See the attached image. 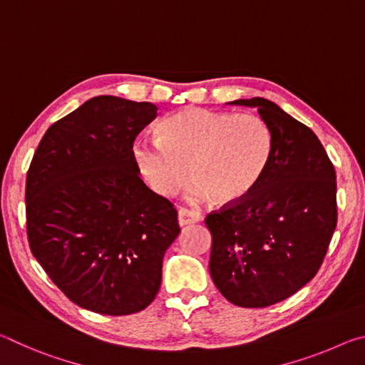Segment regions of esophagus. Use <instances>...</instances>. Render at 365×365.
Returning <instances> with one entry per match:
<instances>
[{
	"label": "esophagus",
	"mask_w": 365,
	"mask_h": 365,
	"mask_svg": "<svg viewBox=\"0 0 365 365\" xmlns=\"http://www.w3.org/2000/svg\"><path fill=\"white\" fill-rule=\"evenodd\" d=\"M200 220H201L200 212L191 211V209H187V207L178 209V224H180V227L196 224V222H200Z\"/></svg>",
	"instance_id": "esophagus-1"
}]
</instances>
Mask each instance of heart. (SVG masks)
<instances>
[{"instance_id": "1", "label": "heart", "mask_w": 365, "mask_h": 365, "mask_svg": "<svg viewBox=\"0 0 365 365\" xmlns=\"http://www.w3.org/2000/svg\"><path fill=\"white\" fill-rule=\"evenodd\" d=\"M272 146L270 128L256 114L187 108L163 122L159 138H140L133 151L159 195H175L191 172L188 200L235 202L261 182Z\"/></svg>"}]
</instances>
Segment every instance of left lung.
I'll list each match as a JSON object with an SVG mask.
<instances>
[{
    "label": "left lung",
    "instance_id": "1",
    "mask_svg": "<svg viewBox=\"0 0 365 365\" xmlns=\"http://www.w3.org/2000/svg\"><path fill=\"white\" fill-rule=\"evenodd\" d=\"M228 104L257 108L272 133L261 182L243 200L207 214L211 272L240 307H267L314 279L336 227V174L311 128L264 98Z\"/></svg>",
    "mask_w": 365,
    "mask_h": 365
}]
</instances>
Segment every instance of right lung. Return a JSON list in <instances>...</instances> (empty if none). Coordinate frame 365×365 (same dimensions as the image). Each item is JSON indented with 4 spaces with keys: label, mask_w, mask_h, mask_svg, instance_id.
<instances>
[{
    "label": "right lung",
    "mask_w": 365,
    "mask_h": 365,
    "mask_svg": "<svg viewBox=\"0 0 365 365\" xmlns=\"http://www.w3.org/2000/svg\"><path fill=\"white\" fill-rule=\"evenodd\" d=\"M156 115L151 103L91 98L48 128L27 172L32 255L72 302L104 316L151 304L180 233L174 205L146 187L133 154Z\"/></svg>",
    "instance_id": "obj_1"
}]
</instances>
